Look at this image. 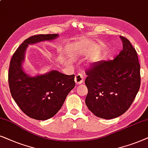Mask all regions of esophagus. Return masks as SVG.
Masks as SVG:
<instances>
[{"label":"esophagus","mask_w":148,"mask_h":148,"mask_svg":"<svg viewBox=\"0 0 148 148\" xmlns=\"http://www.w3.org/2000/svg\"><path fill=\"white\" fill-rule=\"evenodd\" d=\"M74 81H75L76 84H80L84 82V78H83V75L81 74H78L75 76V78H74Z\"/></svg>","instance_id":"esophagus-1"}]
</instances>
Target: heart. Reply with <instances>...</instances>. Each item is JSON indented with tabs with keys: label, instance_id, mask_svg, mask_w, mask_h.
I'll use <instances>...</instances> for the list:
<instances>
[{
	"label": "heart",
	"instance_id": "1",
	"mask_svg": "<svg viewBox=\"0 0 148 148\" xmlns=\"http://www.w3.org/2000/svg\"><path fill=\"white\" fill-rule=\"evenodd\" d=\"M104 58V57H103V56H100L99 57V60H103V59Z\"/></svg>",
	"mask_w": 148,
	"mask_h": 148
}]
</instances>
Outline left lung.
<instances>
[{"mask_svg": "<svg viewBox=\"0 0 148 148\" xmlns=\"http://www.w3.org/2000/svg\"><path fill=\"white\" fill-rule=\"evenodd\" d=\"M123 50L114 60L99 61L86 72L85 103L96 116L119 117L129 109L141 84L138 56L127 38L120 36Z\"/></svg>", "mask_w": 148, "mask_h": 148, "instance_id": "8db88e82", "label": "left lung"}]
</instances>
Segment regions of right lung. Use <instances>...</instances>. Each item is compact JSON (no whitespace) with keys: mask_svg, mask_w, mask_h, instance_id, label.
I'll return each instance as SVG.
<instances>
[{"mask_svg":"<svg viewBox=\"0 0 148 148\" xmlns=\"http://www.w3.org/2000/svg\"><path fill=\"white\" fill-rule=\"evenodd\" d=\"M59 34H38L21 43L10 62L9 84L13 99L27 116L45 121L61 109L69 92L75 86L74 74L66 75L58 70L30 76L24 71L25 51L29 45L51 41Z\"/></svg>","mask_w":148,"mask_h":148,"instance_id":"add662e5","label":"right lung"}]
</instances>
